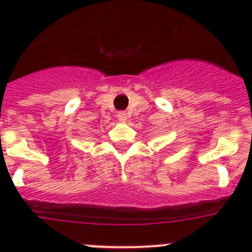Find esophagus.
Segmentation results:
<instances>
[{"label": "esophagus", "instance_id": "obj_1", "mask_svg": "<svg viewBox=\"0 0 252 252\" xmlns=\"http://www.w3.org/2000/svg\"><path fill=\"white\" fill-rule=\"evenodd\" d=\"M117 119H119L120 122L125 124V122L127 121L128 116H127V113H126V112H119V113H117Z\"/></svg>", "mask_w": 252, "mask_h": 252}]
</instances>
